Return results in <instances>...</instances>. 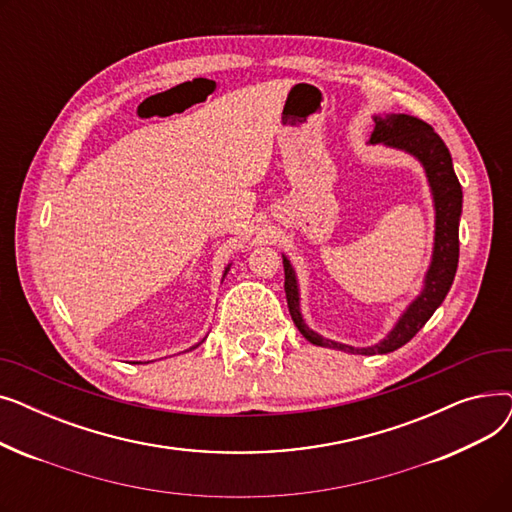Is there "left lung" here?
Segmentation results:
<instances>
[{"mask_svg":"<svg viewBox=\"0 0 512 512\" xmlns=\"http://www.w3.org/2000/svg\"><path fill=\"white\" fill-rule=\"evenodd\" d=\"M375 128L371 132L369 143H384L394 149H402L415 155L427 174V182L432 186L434 207H436V236H434V255L432 265L425 274V284L419 297L407 307L398 319L392 332L378 344L367 348H355L348 344H340L328 338H321L313 330L307 328L301 315L299 305V284L290 261L282 255L284 261V290L288 311L299 332L317 346L338 348L353 355H386L396 351L402 344H407L423 326L425 321L434 315V311L442 305L446 294L452 286L456 265H459V220L463 211V188L452 168V157L444 141L434 132L427 122L407 116V114H388L384 118L375 116Z\"/></svg>","mask_w":512,"mask_h":512,"instance_id":"1","label":"left lung"}]
</instances>
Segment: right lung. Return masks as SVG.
I'll use <instances>...</instances> for the list:
<instances>
[{
	"label": "right lung",
	"mask_w": 512,
	"mask_h": 512,
	"mask_svg": "<svg viewBox=\"0 0 512 512\" xmlns=\"http://www.w3.org/2000/svg\"><path fill=\"white\" fill-rule=\"evenodd\" d=\"M228 270H230V265H228V267H226V272H224V276H226V274H228ZM201 342H203V340H201ZM201 342H199V344H201ZM199 344H195V346H193V348H197V346H199Z\"/></svg>",
	"instance_id": "right-lung-1"
}]
</instances>
